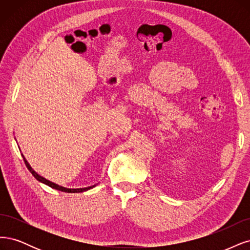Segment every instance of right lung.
<instances>
[{"label": "right lung", "mask_w": 250, "mask_h": 250, "mask_svg": "<svg viewBox=\"0 0 250 250\" xmlns=\"http://www.w3.org/2000/svg\"><path fill=\"white\" fill-rule=\"evenodd\" d=\"M21 156H22V155H21ZM22 159H23V162H25L27 168L29 169V171L32 173V175H33L37 181H39V182H42V183L47 185V186H50V187L53 188V189L59 190V191H62V192H67V193H80V192H84V191L89 190V189H91V188H93V187L95 186V185H94V186H90V187H87V188H78V189H68V188H65V187L59 186V185L55 184V183H53V182H51V181H49V180H46V179L42 178V176H40L37 172H35V171L33 170V169H32V167H31L30 164L28 163V161L26 160V158L22 156Z\"/></svg>", "instance_id": "1"}]
</instances>
